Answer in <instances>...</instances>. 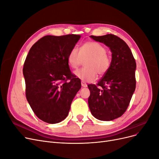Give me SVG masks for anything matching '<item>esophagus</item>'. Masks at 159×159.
Instances as JSON below:
<instances>
[{
	"instance_id": "obj_1",
	"label": "esophagus",
	"mask_w": 159,
	"mask_h": 159,
	"mask_svg": "<svg viewBox=\"0 0 159 159\" xmlns=\"http://www.w3.org/2000/svg\"><path fill=\"white\" fill-rule=\"evenodd\" d=\"M81 86L84 88H86L87 87V84H86L85 82H84V81H81Z\"/></svg>"
}]
</instances>
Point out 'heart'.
Masks as SVG:
<instances>
[{
	"label": "heart",
	"instance_id": "obj_1",
	"mask_svg": "<svg viewBox=\"0 0 159 159\" xmlns=\"http://www.w3.org/2000/svg\"><path fill=\"white\" fill-rule=\"evenodd\" d=\"M105 48L98 42L90 41L84 43L80 50L72 48L68 56V63L71 68L76 70L85 60V68L75 72V75L85 81H93L97 74L104 75L109 69L111 60L106 54Z\"/></svg>",
	"mask_w": 159,
	"mask_h": 159
}]
</instances>
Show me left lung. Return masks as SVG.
<instances>
[{"label": "left lung", "instance_id": "obj_1", "mask_svg": "<svg viewBox=\"0 0 159 159\" xmlns=\"http://www.w3.org/2000/svg\"><path fill=\"white\" fill-rule=\"evenodd\" d=\"M103 43L111 52L109 69L97 85L89 84L88 105L93 116L100 121H112L125 112L135 90L136 62L129 47L113 34L90 36Z\"/></svg>", "mask_w": 159, "mask_h": 159}]
</instances>
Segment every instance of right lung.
<instances>
[{"label":"right lung","instance_id":"1","mask_svg":"<svg viewBox=\"0 0 159 159\" xmlns=\"http://www.w3.org/2000/svg\"><path fill=\"white\" fill-rule=\"evenodd\" d=\"M80 35L45 36L34 44L24 64L26 97L36 116L48 123L68 116L71 103L81 88L71 74L68 56Z\"/></svg>","mask_w":159,"mask_h":159}]
</instances>
